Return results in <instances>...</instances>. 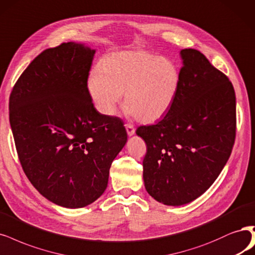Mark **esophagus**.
<instances>
[{
    "label": "esophagus",
    "mask_w": 255,
    "mask_h": 255,
    "mask_svg": "<svg viewBox=\"0 0 255 255\" xmlns=\"http://www.w3.org/2000/svg\"><path fill=\"white\" fill-rule=\"evenodd\" d=\"M126 128L128 136H133L135 134V128L131 125H126Z\"/></svg>",
    "instance_id": "1"
}]
</instances>
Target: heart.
Listing matches in <instances>:
<instances>
[{
    "mask_svg": "<svg viewBox=\"0 0 255 255\" xmlns=\"http://www.w3.org/2000/svg\"><path fill=\"white\" fill-rule=\"evenodd\" d=\"M181 75L173 61L144 50L112 52L95 67L87 90L97 110L113 116L125 93L126 114L152 124L171 110L180 87Z\"/></svg>",
    "mask_w": 255,
    "mask_h": 255,
    "instance_id": "heart-1",
    "label": "heart"
}]
</instances>
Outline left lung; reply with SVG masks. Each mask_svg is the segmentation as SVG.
Wrapping results in <instances>:
<instances>
[{"mask_svg":"<svg viewBox=\"0 0 255 255\" xmlns=\"http://www.w3.org/2000/svg\"><path fill=\"white\" fill-rule=\"evenodd\" d=\"M180 58V87L171 110L157 125L136 130L146 143L145 190L166 206L186 205L204 194L235 140L232 83L196 49H181Z\"/></svg>","mask_w":255,"mask_h":255,"instance_id":"obj_1","label":"left lung"}]
</instances>
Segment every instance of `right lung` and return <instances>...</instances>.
Here are the masks:
<instances>
[{"mask_svg":"<svg viewBox=\"0 0 255 255\" xmlns=\"http://www.w3.org/2000/svg\"><path fill=\"white\" fill-rule=\"evenodd\" d=\"M96 49L67 42L34 58L9 98V121L26 176L41 195L77 209L108 187L128 141L122 121L95 109L87 90Z\"/></svg>","mask_w":255,"mask_h":255,"instance_id":"1","label":"right lung"}]
</instances>
